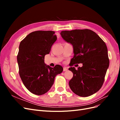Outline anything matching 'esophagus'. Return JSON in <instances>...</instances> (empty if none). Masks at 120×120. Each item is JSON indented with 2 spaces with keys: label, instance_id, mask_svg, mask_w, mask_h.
<instances>
[{
  "label": "esophagus",
  "instance_id": "1",
  "mask_svg": "<svg viewBox=\"0 0 120 120\" xmlns=\"http://www.w3.org/2000/svg\"><path fill=\"white\" fill-rule=\"evenodd\" d=\"M63 71H68V68L66 67H64L63 68Z\"/></svg>",
  "mask_w": 120,
  "mask_h": 120
}]
</instances>
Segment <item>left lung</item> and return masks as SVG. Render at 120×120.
Here are the masks:
<instances>
[{
    "label": "left lung",
    "mask_w": 120,
    "mask_h": 120,
    "mask_svg": "<svg viewBox=\"0 0 120 120\" xmlns=\"http://www.w3.org/2000/svg\"><path fill=\"white\" fill-rule=\"evenodd\" d=\"M60 35L73 47L71 64H82L78 70L68 68L73 73L69 82L71 89L80 97L93 95L101 88L109 66L106 43L96 32L88 29L61 31Z\"/></svg>",
    "instance_id": "8db88e82"
}]
</instances>
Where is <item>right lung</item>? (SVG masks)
I'll list each match as a JSON object with an SVG mask.
<instances>
[{"instance_id":"1","label":"right lung","mask_w":120,"mask_h":120,"mask_svg":"<svg viewBox=\"0 0 120 120\" xmlns=\"http://www.w3.org/2000/svg\"><path fill=\"white\" fill-rule=\"evenodd\" d=\"M53 31H35L28 34L20 43L17 60L19 74L24 86L32 94L42 95L48 92L56 75L63 72L60 65L52 68L45 63L56 39Z\"/></svg>"}]
</instances>
